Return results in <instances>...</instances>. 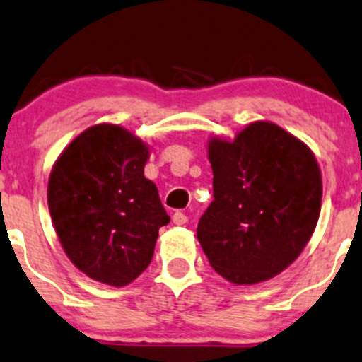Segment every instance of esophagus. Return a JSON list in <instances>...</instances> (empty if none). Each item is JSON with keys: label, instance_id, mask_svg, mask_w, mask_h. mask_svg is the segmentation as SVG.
<instances>
[{"label": "esophagus", "instance_id": "obj_1", "mask_svg": "<svg viewBox=\"0 0 362 362\" xmlns=\"http://www.w3.org/2000/svg\"><path fill=\"white\" fill-rule=\"evenodd\" d=\"M173 223H174V225H177V226L186 225V223H188V216H186L185 212H181V211L174 212V214H173Z\"/></svg>", "mask_w": 362, "mask_h": 362}]
</instances>
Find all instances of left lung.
Returning <instances> with one entry per match:
<instances>
[{
    "label": "left lung",
    "mask_w": 362,
    "mask_h": 362,
    "mask_svg": "<svg viewBox=\"0 0 362 362\" xmlns=\"http://www.w3.org/2000/svg\"><path fill=\"white\" fill-rule=\"evenodd\" d=\"M214 200L197 238L211 267L237 286L275 277L310 240L322 177L310 148L272 122H252L235 139L211 137Z\"/></svg>",
    "instance_id": "8db88e82"
}]
</instances>
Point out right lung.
<instances>
[{"label":"right lung","mask_w":362,"mask_h":362,"mask_svg":"<svg viewBox=\"0 0 362 362\" xmlns=\"http://www.w3.org/2000/svg\"><path fill=\"white\" fill-rule=\"evenodd\" d=\"M150 146L115 124L74 137L48 177V209L71 263L103 284L124 288L153 258L169 223L155 182L144 177Z\"/></svg>","instance_id":"right-lung-1"}]
</instances>
